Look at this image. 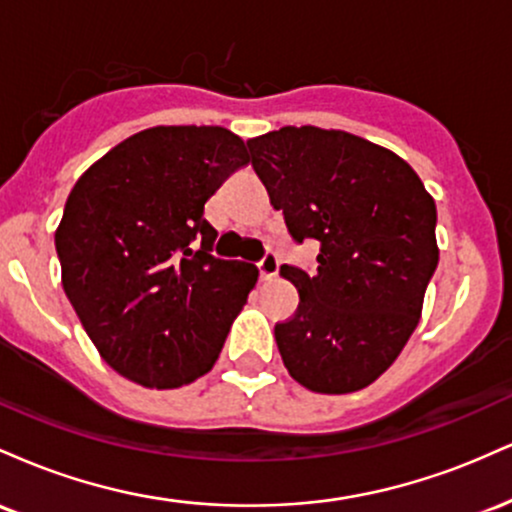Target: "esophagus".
I'll use <instances>...</instances> for the list:
<instances>
[{
	"mask_svg": "<svg viewBox=\"0 0 512 512\" xmlns=\"http://www.w3.org/2000/svg\"><path fill=\"white\" fill-rule=\"evenodd\" d=\"M279 257L274 255V252H264V257L260 262H257V269H260V279L262 281H269L272 276L279 274Z\"/></svg>",
	"mask_w": 512,
	"mask_h": 512,
	"instance_id": "34e87169",
	"label": "esophagus"
}]
</instances>
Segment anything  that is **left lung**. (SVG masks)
Masks as SVG:
<instances>
[{"mask_svg": "<svg viewBox=\"0 0 512 512\" xmlns=\"http://www.w3.org/2000/svg\"><path fill=\"white\" fill-rule=\"evenodd\" d=\"M257 178L315 272L281 264L298 289L274 327L291 378L322 395L356 392L395 363L438 267L436 202L407 161L342 129L281 127L248 142Z\"/></svg>", "mask_w": 512, "mask_h": 512, "instance_id": "obj_1", "label": "left lung"}]
</instances>
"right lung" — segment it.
<instances>
[{
  "label": "right lung",
  "instance_id": "right-lung-1",
  "mask_svg": "<svg viewBox=\"0 0 512 512\" xmlns=\"http://www.w3.org/2000/svg\"><path fill=\"white\" fill-rule=\"evenodd\" d=\"M248 161L243 139L223 127H151L69 192L55 233L64 293L132 383L170 390L219 358L257 267L211 255L219 233L204 204Z\"/></svg>",
  "mask_w": 512,
  "mask_h": 512
}]
</instances>
